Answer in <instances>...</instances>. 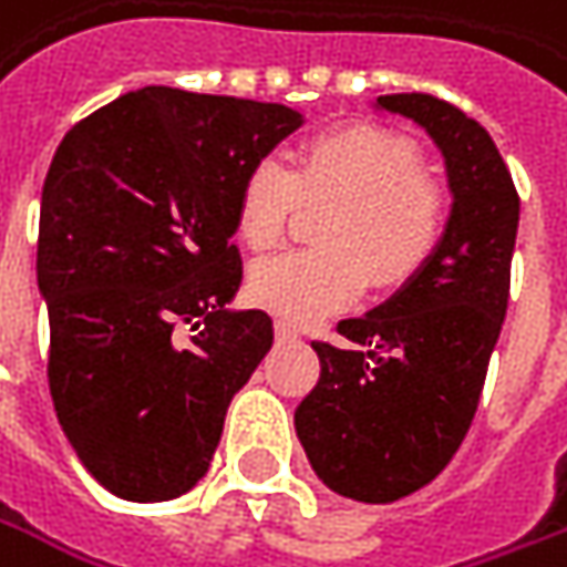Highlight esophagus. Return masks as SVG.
<instances>
[{
  "mask_svg": "<svg viewBox=\"0 0 567 567\" xmlns=\"http://www.w3.org/2000/svg\"><path fill=\"white\" fill-rule=\"evenodd\" d=\"M276 336H279V342H295L298 339V329L288 320H276Z\"/></svg>",
  "mask_w": 567,
  "mask_h": 567,
  "instance_id": "obj_1",
  "label": "esophagus"
}]
</instances>
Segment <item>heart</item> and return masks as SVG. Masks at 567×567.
<instances>
[{"mask_svg": "<svg viewBox=\"0 0 567 567\" xmlns=\"http://www.w3.org/2000/svg\"><path fill=\"white\" fill-rule=\"evenodd\" d=\"M301 204H329L317 250H285L250 269V298L288 322H313L377 288L408 282L440 245L449 200L395 131L339 125L303 137L285 166L264 156L238 190V235L250 250L282 241Z\"/></svg>", "mask_w": 567, "mask_h": 567, "instance_id": "heart-1", "label": "heart"}]
</instances>
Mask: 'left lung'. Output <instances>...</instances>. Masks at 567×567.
Instances as JSON below:
<instances>
[{"label":"left lung","instance_id":"1","mask_svg":"<svg viewBox=\"0 0 567 567\" xmlns=\"http://www.w3.org/2000/svg\"><path fill=\"white\" fill-rule=\"evenodd\" d=\"M430 131L455 194L436 254L342 344L313 342L320 380L295 411L317 477L339 496L395 502L442 474L477 414L512 288L517 197L486 127L433 93L377 100Z\"/></svg>","mask_w":567,"mask_h":567}]
</instances>
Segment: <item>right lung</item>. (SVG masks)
Listing matches in <instances>:
<instances>
[{
  "label": "right lung",
  "instance_id": "right-lung-1",
  "mask_svg": "<svg viewBox=\"0 0 567 567\" xmlns=\"http://www.w3.org/2000/svg\"><path fill=\"white\" fill-rule=\"evenodd\" d=\"M295 127L282 103L144 87L90 112L52 156L37 282L52 404L93 477L166 502L204 477L225 411L272 348L266 310L228 313L247 168Z\"/></svg>",
  "mask_w": 567,
  "mask_h": 567
}]
</instances>
